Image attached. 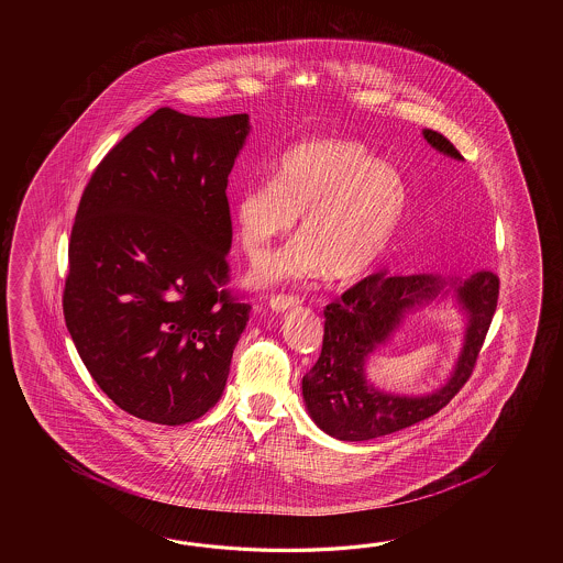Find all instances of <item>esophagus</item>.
Wrapping results in <instances>:
<instances>
[{"instance_id": "obj_1", "label": "esophagus", "mask_w": 563, "mask_h": 563, "mask_svg": "<svg viewBox=\"0 0 563 563\" xmlns=\"http://www.w3.org/2000/svg\"><path fill=\"white\" fill-rule=\"evenodd\" d=\"M298 303V296H287V294H279V296H272V298H269V308L276 311H286L289 310V308H296Z\"/></svg>"}]
</instances>
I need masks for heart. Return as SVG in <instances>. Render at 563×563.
Returning <instances> with one entry per match:
<instances>
[{"mask_svg":"<svg viewBox=\"0 0 563 563\" xmlns=\"http://www.w3.org/2000/svg\"><path fill=\"white\" fill-rule=\"evenodd\" d=\"M407 209L405 180L371 148L350 139H311L279 155L274 177L241 189L233 219L243 252L260 260L303 213V238L265 260L253 272L255 284L323 276L328 269L350 282L383 260Z\"/></svg>","mask_w":563,"mask_h":563,"instance_id":"obj_1","label":"heart"}]
</instances>
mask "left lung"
Listing matches in <instances>:
<instances>
[{"mask_svg":"<svg viewBox=\"0 0 563 563\" xmlns=\"http://www.w3.org/2000/svg\"><path fill=\"white\" fill-rule=\"evenodd\" d=\"M427 143L439 153L463 161L441 132L424 129ZM451 285L468 313V332L452 378L431 396L384 394L365 380L363 364L395 330L401 316ZM446 294V291H444ZM499 277L478 269L465 279L372 274L350 287L323 310L322 354L303 380L301 393L313 422L340 441H368L400 431L437 415L465 386L497 310Z\"/></svg>","mask_w":563,"mask_h":563,"instance_id":"obj_1","label":"left lung"}]
</instances>
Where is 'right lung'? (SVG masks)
<instances>
[{
  "label": "right lung",
  "mask_w": 563,
  "mask_h": 563,
  "mask_svg": "<svg viewBox=\"0 0 563 563\" xmlns=\"http://www.w3.org/2000/svg\"><path fill=\"white\" fill-rule=\"evenodd\" d=\"M250 117L158 108L110 148L76 211L64 318L100 390L136 419L217 405L250 303L231 296L228 179Z\"/></svg>",
  "instance_id": "right-lung-1"
}]
</instances>
